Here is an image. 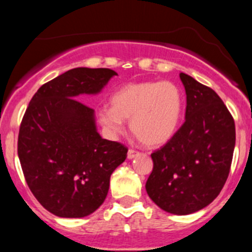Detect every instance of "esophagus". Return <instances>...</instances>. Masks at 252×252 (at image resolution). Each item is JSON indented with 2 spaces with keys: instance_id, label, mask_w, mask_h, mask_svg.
Wrapping results in <instances>:
<instances>
[{
  "instance_id": "obj_1",
  "label": "esophagus",
  "mask_w": 252,
  "mask_h": 252,
  "mask_svg": "<svg viewBox=\"0 0 252 252\" xmlns=\"http://www.w3.org/2000/svg\"><path fill=\"white\" fill-rule=\"evenodd\" d=\"M136 156H139V152L135 151V150H129L128 154H126V157H128V159L135 158Z\"/></svg>"
}]
</instances>
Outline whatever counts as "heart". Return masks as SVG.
I'll return each mask as SVG.
<instances>
[{
	"mask_svg": "<svg viewBox=\"0 0 252 252\" xmlns=\"http://www.w3.org/2000/svg\"><path fill=\"white\" fill-rule=\"evenodd\" d=\"M111 105L97 112L98 122L110 135L123 133L124 121H130L131 131L142 144L158 147L177 133L184 97L172 81L146 80L121 86L111 96Z\"/></svg>",
	"mask_w": 252,
	"mask_h": 252,
	"instance_id": "1",
	"label": "heart"
}]
</instances>
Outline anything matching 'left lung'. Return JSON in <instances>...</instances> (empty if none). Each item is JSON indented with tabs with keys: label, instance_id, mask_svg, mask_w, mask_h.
Segmentation results:
<instances>
[{
	"label": "left lung",
	"instance_id": "1",
	"mask_svg": "<svg viewBox=\"0 0 252 252\" xmlns=\"http://www.w3.org/2000/svg\"><path fill=\"white\" fill-rule=\"evenodd\" d=\"M185 122L171 141L151 155L154 169L146 191L172 215H191L222 190L232 164L235 124L220 96L185 73Z\"/></svg>",
	"mask_w": 252,
	"mask_h": 252
}]
</instances>
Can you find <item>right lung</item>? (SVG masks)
I'll return each instance as SVG.
<instances>
[{
  "instance_id": "1",
  "label": "right lung",
  "mask_w": 252,
  "mask_h": 252,
  "mask_svg": "<svg viewBox=\"0 0 252 252\" xmlns=\"http://www.w3.org/2000/svg\"><path fill=\"white\" fill-rule=\"evenodd\" d=\"M114 70L79 67L44 84L32 96L19 129L18 156L28 187L52 215L81 218L105 201L124 145L102 139L95 111L77 98L97 95Z\"/></svg>"
}]
</instances>
